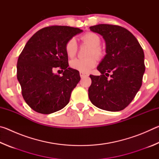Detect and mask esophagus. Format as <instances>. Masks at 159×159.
Instances as JSON below:
<instances>
[{"label":"esophagus","mask_w":159,"mask_h":159,"mask_svg":"<svg viewBox=\"0 0 159 159\" xmlns=\"http://www.w3.org/2000/svg\"><path fill=\"white\" fill-rule=\"evenodd\" d=\"M80 76L81 78H84L85 76H88V74H86L85 73H83V72H80Z\"/></svg>","instance_id":"1"}]
</instances>
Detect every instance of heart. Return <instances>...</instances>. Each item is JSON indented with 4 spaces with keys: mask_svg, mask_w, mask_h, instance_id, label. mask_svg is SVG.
I'll use <instances>...</instances> for the list:
<instances>
[{
    "mask_svg": "<svg viewBox=\"0 0 159 159\" xmlns=\"http://www.w3.org/2000/svg\"><path fill=\"white\" fill-rule=\"evenodd\" d=\"M80 40L91 47L88 52L89 57L72 60L70 61V66L80 72L88 73L97 64L96 58L92 55H95L97 57H100L102 55V50L99 47L101 44V39L98 34L93 32H88L80 36ZM77 50L78 45L76 39L74 38L69 39L65 45V51L67 55L70 57H73L76 54Z\"/></svg>",
    "mask_w": 159,
    "mask_h": 159,
    "instance_id": "heart-1",
    "label": "heart"
}]
</instances>
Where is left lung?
I'll use <instances>...</instances> for the list:
<instances>
[{
	"instance_id": "obj_1",
	"label": "left lung",
	"mask_w": 159,
	"mask_h": 159,
	"mask_svg": "<svg viewBox=\"0 0 159 159\" xmlns=\"http://www.w3.org/2000/svg\"><path fill=\"white\" fill-rule=\"evenodd\" d=\"M90 29L103 37L107 54L98 66L102 74L90 75L89 99L101 109L121 111L133 101L142 85L145 71L143 49L133 34L122 26L102 24ZM109 73L111 80L106 76Z\"/></svg>"
}]
</instances>
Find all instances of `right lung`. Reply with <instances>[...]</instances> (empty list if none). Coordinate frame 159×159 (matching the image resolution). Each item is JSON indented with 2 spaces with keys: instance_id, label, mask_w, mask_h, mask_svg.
<instances>
[{
  "instance_id": "add662e5",
  "label": "right lung",
  "mask_w": 159,
  "mask_h": 159,
  "mask_svg": "<svg viewBox=\"0 0 159 159\" xmlns=\"http://www.w3.org/2000/svg\"><path fill=\"white\" fill-rule=\"evenodd\" d=\"M83 30L67 26H50L34 34L19 56L17 76L26 104L40 114L63 109L80 77L70 68L65 51L66 42ZM59 67L63 76L52 70Z\"/></svg>"
}]
</instances>
